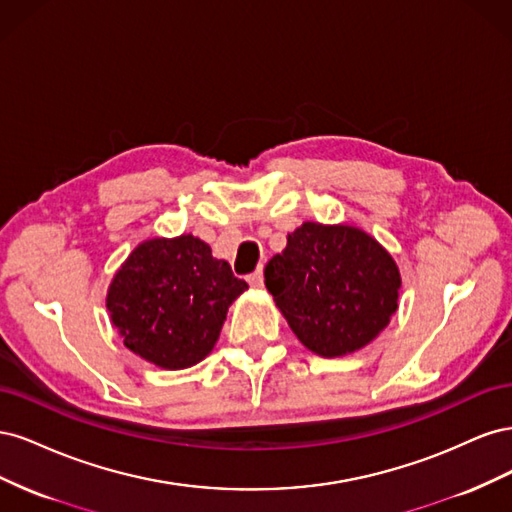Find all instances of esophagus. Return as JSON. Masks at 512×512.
<instances>
[{"label":"esophagus","instance_id":"34e87169","mask_svg":"<svg viewBox=\"0 0 512 512\" xmlns=\"http://www.w3.org/2000/svg\"><path fill=\"white\" fill-rule=\"evenodd\" d=\"M247 282H250V286H254V288H262V284H265V277H262V267H258L254 273L247 275Z\"/></svg>","mask_w":512,"mask_h":512}]
</instances>
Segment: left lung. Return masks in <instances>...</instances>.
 Returning a JSON list of instances; mask_svg holds the SVG:
<instances>
[{
    "instance_id": "left-lung-1",
    "label": "left lung",
    "mask_w": 512,
    "mask_h": 512,
    "mask_svg": "<svg viewBox=\"0 0 512 512\" xmlns=\"http://www.w3.org/2000/svg\"><path fill=\"white\" fill-rule=\"evenodd\" d=\"M265 286L299 342L333 359L374 342L389 324L401 277L365 230L303 222L269 260Z\"/></svg>"
}]
</instances>
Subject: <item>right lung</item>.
<instances>
[{"mask_svg": "<svg viewBox=\"0 0 512 512\" xmlns=\"http://www.w3.org/2000/svg\"><path fill=\"white\" fill-rule=\"evenodd\" d=\"M245 288L205 241L156 237L136 245L119 267L106 307L128 350L162 369H185L213 350L230 303Z\"/></svg>", "mask_w": 512, "mask_h": 512, "instance_id": "obj_1", "label": "right lung"}]
</instances>
